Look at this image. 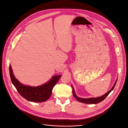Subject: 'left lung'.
<instances>
[{
    "instance_id": "1",
    "label": "left lung",
    "mask_w": 128,
    "mask_h": 128,
    "mask_svg": "<svg viewBox=\"0 0 128 128\" xmlns=\"http://www.w3.org/2000/svg\"><path fill=\"white\" fill-rule=\"evenodd\" d=\"M117 80H118V79H116V80L115 83L114 84V85L111 88V89L109 91H108L106 94H104V95L101 96H100V97H97V98H79L78 97L76 94H75V91H74V89L73 87L72 86V94H73V96H74L76 98V100H78L79 102H83V103H85V104H98L100 102H101L102 101L104 98H105L109 94H110V93L113 90L114 88L115 87V85H116V82H117Z\"/></svg>"
}]
</instances>
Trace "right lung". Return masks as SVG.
Returning <instances> with one entry per match:
<instances>
[{"instance_id":"right-lung-1","label":"right lung","mask_w":128,"mask_h":128,"mask_svg":"<svg viewBox=\"0 0 128 128\" xmlns=\"http://www.w3.org/2000/svg\"><path fill=\"white\" fill-rule=\"evenodd\" d=\"M9 71L12 83L19 94L26 100L33 102H39L47 100L51 96L54 87L61 76V75L54 76L47 83L39 86L34 87L21 84L13 74L10 65Z\"/></svg>"}]
</instances>
